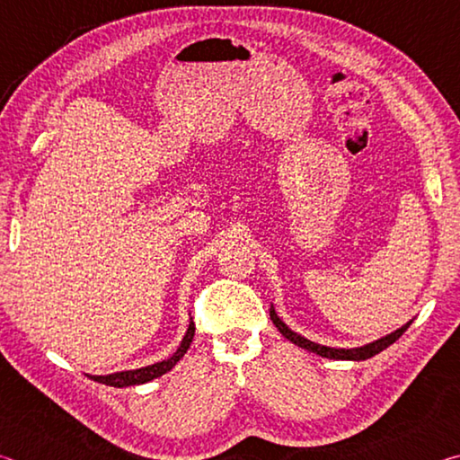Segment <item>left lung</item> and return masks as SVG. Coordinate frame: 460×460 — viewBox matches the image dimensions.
Returning a JSON list of instances; mask_svg holds the SVG:
<instances>
[{
    "instance_id": "left-lung-1",
    "label": "left lung",
    "mask_w": 460,
    "mask_h": 460,
    "mask_svg": "<svg viewBox=\"0 0 460 460\" xmlns=\"http://www.w3.org/2000/svg\"><path fill=\"white\" fill-rule=\"evenodd\" d=\"M270 318H271V323L276 324V329L282 332L288 341H292L294 345H298L302 349H306V351H313V353L321 355V357H326V359H342V361H363V359H369V357L381 353V351H384V349H387L389 345H392V342L398 341L402 334L406 332L408 326H410V323H408L406 326H402V329H398L395 332L387 334V337L379 339L376 342H369V345H365V347H357V349H331V347L316 345V342L308 341L305 337H300V334H296L294 331L288 329V326L278 318L274 308H270Z\"/></svg>"
}]
</instances>
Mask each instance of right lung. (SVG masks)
Wrapping results in <instances>:
<instances>
[{
    "label": "right lung",
    "mask_w": 460,
    "mask_h": 460,
    "mask_svg": "<svg viewBox=\"0 0 460 460\" xmlns=\"http://www.w3.org/2000/svg\"><path fill=\"white\" fill-rule=\"evenodd\" d=\"M192 337H194V323L189 324V331H186L181 347H178V351L170 357V359L147 365V367L136 369V371H121V373H113V376H91V379H95V381H99V384H105V385H113V387H128V385L146 384V381H152L155 377L164 376L166 371L172 369L174 365L182 359L186 349L190 347Z\"/></svg>",
    "instance_id": "add662e5"
}]
</instances>
